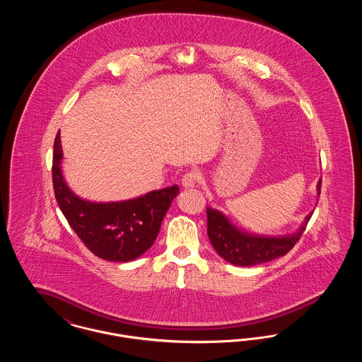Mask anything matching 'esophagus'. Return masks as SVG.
<instances>
[{
	"mask_svg": "<svg viewBox=\"0 0 362 362\" xmlns=\"http://www.w3.org/2000/svg\"><path fill=\"white\" fill-rule=\"evenodd\" d=\"M198 180H199L198 173L191 171V173H185L183 177H182V186L185 189H192L198 185Z\"/></svg>",
	"mask_w": 362,
	"mask_h": 362,
	"instance_id": "esophagus-1",
	"label": "esophagus"
}]
</instances>
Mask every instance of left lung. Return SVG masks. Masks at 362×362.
Here are the masks:
<instances>
[{
    "label": "left lung",
    "mask_w": 362,
    "mask_h": 362,
    "mask_svg": "<svg viewBox=\"0 0 362 362\" xmlns=\"http://www.w3.org/2000/svg\"><path fill=\"white\" fill-rule=\"evenodd\" d=\"M322 179L317 182V195H320ZM207 235L213 248L226 262L250 267L286 255L301 238L313 211L305 217L300 228L282 236H264L239 229L223 211L207 206Z\"/></svg>",
    "instance_id": "obj_1"
}]
</instances>
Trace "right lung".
<instances>
[{
  "label": "right lung",
  "instance_id": "obj_1",
  "mask_svg": "<svg viewBox=\"0 0 362 362\" xmlns=\"http://www.w3.org/2000/svg\"><path fill=\"white\" fill-rule=\"evenodd\" d=\"M62 157L58 133L52 153V186L58 206L76 235L104 260L130 262L146 252L179 187L173 185L118 202L88 201L69 189L62 173Z\"/></svg>",
  "mask_w": 362,
  "mask_h": 362
}]
</instances>
